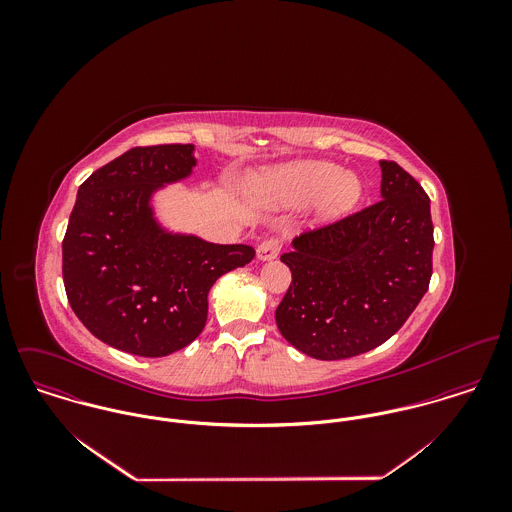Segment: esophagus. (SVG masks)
<instances>
[{
	"label": "esophagus",
	"instance_id": "obj_1",
	"mask_svg": "<svg viewBox=\"0 0 512 512\" xmlns=\"http://www.w3.org/2000/svg\"><path fill=\"white\" fill-rule=\"evenodd\" d=\"M280 250H282V240L280 238H268L258 246L256 256H258V260H274V258H278Z\"/></svg>",
	"mask_w": 512,
	"mask_h": 512
}]
</instances>
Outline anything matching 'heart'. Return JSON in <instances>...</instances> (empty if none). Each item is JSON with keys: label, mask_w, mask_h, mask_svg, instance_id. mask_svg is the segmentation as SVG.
Returning a JSON list of instances; mask_svg holds the SVG:
<instances>
[{"label": "heart", "mask_w": 512, "mask_h": 512, "mask_svg": "<svg viewBox=\"0 0 512 512\" xmlns=\"http://www.w3.org/2000/svg\"><path fill=\"white\" fill-rule=\"evenodd\" d=\"M250 193L272 205H305L323 199V213L339 217L349 213L361 197V183L329 161L292 163L256 177Z\"/></svg>", "instance_id": "b5f03b06"}]
</instances>
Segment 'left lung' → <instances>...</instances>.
Returning <instances> with one entry per match:
<instances>
[{"mask_svg":"<svg viewBox=\"0 0 512 512\" xmlns=\"http://www.w3.org/2000/svg\"><path fill=\"white\" fill-rule=\"evenodd\" d=\"M382 199L359 213L307 230L282 256L292 284L276 309L297 351L339 361L390 339L432 278L430 197L396 161H380Z\"/></svg>","mask_w":512,"mask_h":512,"instance_id":"obj_1","label":"left lung"}]
</instances>
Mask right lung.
Instances as JSON below:
<instances>
[{"label": "right lung", "mask_w": 512, "mask_h": 512, "mask_svg": "<svg viewBox=\"0 0 512 512\" xmlns=\"http://www.w3.org/2000/svg\"><path fill=\"white\" fill-rule=\"evenodd\" d=\"M193 151L132 147L78 187L63 240L65 290L82 325L118 351L167 357L187 347L205 329L213 284L256 254L173 234L153 217V193L191 175Z\"/></svg>", "instance_id": "1"}]
</instances>
